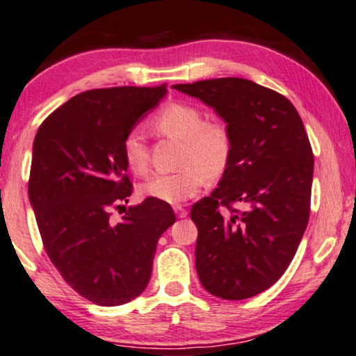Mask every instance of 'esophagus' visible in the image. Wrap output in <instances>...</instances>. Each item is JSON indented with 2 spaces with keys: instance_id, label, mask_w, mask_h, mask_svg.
<instances>
[{
  "instance_id": "34e87169",
  "label": "esophagus",
  "mask_w": 356,
  "mask_h": 356,
  "mask_svg": "<svg viewBox=\"0 0 356 356\" xmlns=\"http://www.w3.org/2000/svg\"><path fill=\"white\" fill-rule=\"evenodd\" d=\"M173 209H175V212H177V216H178V218H179V219L186 218V216H188V211H186V209H184V207H181V206H175V207H173Z\"/></svg>"
}]
</instances>
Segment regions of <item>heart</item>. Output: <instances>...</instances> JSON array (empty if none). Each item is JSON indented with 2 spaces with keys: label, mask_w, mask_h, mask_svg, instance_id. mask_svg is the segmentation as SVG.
<instances>
[{
  "label": "heart",
  "mask_w": 356,
  "mask_h": 356,
  "mask_svg": "<svg viewBox=\"0 0 356 356\" xmlns=\"http://www.w3.org/2000/svg\"><path fill=\"white\" fill-rule=\"evenodd\" d=\"M154 126L165 136L184 142L183 170L159 173L147 179L140 193L152 200L181 204L200 193L207 177H220L232 156V136L224 122L206 121L204 113L195 104L170 103L161 108ZM127 167L136 175L149 173L150 156L142 127H132L122 140Z\"/></svg>",
  "instance_id": "obj_1"
}]
</instances>
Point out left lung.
<instances>
[{
	"instance_id": "1",
	"label": "left lung",
	"mask_w": 356,
	"mask_h": 356,
	"mask_svg": "<svg viewBox=\"0 0 356 356\" xmlns=\"http://www.w3.org/2000/svg\"><path fill=\"white\" fill-rule=\"evenodd\" d=\"M173 88L211 106L232 136L219 186L191 207L197 276L218 298L257 296L288 268L309 222L314 155L301 116L283 95L243 78Z\"/></svg>"
}]
</instances>
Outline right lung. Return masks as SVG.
I'll return each instance as SVG.
<instances>
[{"label": "right lung", "mask_w": 356, "mask_h": 356, "mask_svg": "<svg viewBox=\"0 0 356 356\" xmlns=\"http://www.w3.org/2000/svg\"><path fill=\"white\" fill-rule=\"evenodd\" d=\"M165 95L167 85L83 91L35 134L29 201L44 248L62 278L99 306H121L147 288L156 242L177 220L152 197L111 219V207L132 195L124 137Z\"/></svg>", "instance_id": "obj_1"}]
</instances>
